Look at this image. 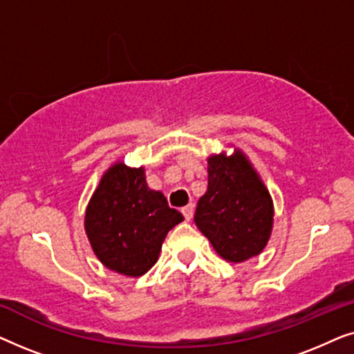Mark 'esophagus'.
I'll list each match as a JSON object with an SVG mask.
<instances>
[{
    "label": "esophagus",
    "mask_w": 354,
    "mask_h": 354,
    "mask_svg": "<svg viewBox=\"0 0 354 354\" xmlns=\"http://www.w3.org/2000/svg\"><path fill=\"white\" fill-rule=\"evenodd\" d=\"M193 212H195V206L192 205H187L185 207H182V214H183V217H185V221H192V217H193Z\"/></svg>",
    "instance_id": "34e87169"
}]
</instances>
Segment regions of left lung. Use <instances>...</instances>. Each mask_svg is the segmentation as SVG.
I'll return each instance as SVG.
<instances>
[{"label":"left lung","instance_id":"obj_1","mask_svg":"<svg viewBox=\"0 0 354 354\" xmlns=\"http://www.w3.org/2000/svg\"><path fill=\"white\" fill-rule=\"evenodd\" d=\"M195 224L229 263H243L268 245L272 198L240 149L207 158V190L198 201Z\"/></svg>","mask_w":354,"mask_h":354}]
</instances>
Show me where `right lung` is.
Listing matches in <instances>:
<instances>
[{
	"label": "right lung",
	"instance_id": "add662e5",
	"mask_svg": "<svg viewBox=\"0 0 354 354\" xmlns=\"http://www.w3.org/2000/svg\"><path fill=\"white\" fill-rule=\"evenodd\" d=\"M182 221L161 192L148 188L143 167L115 162L90 198L85 232L103 266L140 277L156 264L167 232Z\"/></svg>",
	"mask_w": 354,
	"mask_h": 354
}]
</instances>
